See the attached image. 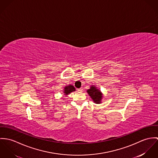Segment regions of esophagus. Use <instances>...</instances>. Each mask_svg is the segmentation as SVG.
Masks as SVG:
<instances>
[{"label":"esophagus","instance_id":"1","mask_svg":"<svg viewBox=\"0 0 158 158\" xmlns=\"http://www.w3.org/2000/svg\"><path fill=\"white\" fill-rule=\"evenodd\" d=\"M82 90H83L82 88H80L77 89V91H79V92H82Z\"/></svg>","mask_w":158,"mask_h":158}]
</instances>
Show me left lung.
<instances>
[{"instance_id":"8db88e82","label":"left lung","mask_w":158,"mask_h":158,"mask_svg":"<svg viewBox=\"0 0 158 158\" xmlns=\"http://www.w3.org/2000/svg\"><path fill=\"white\" fill-rule=\"evenodd\" d=\"M88 94L93 99V102L96 104H101V100L103 98L101 91L96 87L94 85H92L90 88L87 90Z\"/></svg>"}]
</instances>
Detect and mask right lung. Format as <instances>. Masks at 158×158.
Returning <instances> with one entry per match:
<instances>
[{"label": "right lung", "mask_w": 158, "mask_h": 158, "mask_svg": "<svg viewBox=\"0 0 158 158\" xmlns=\"http://www.w3.org/2000/svg\"><path fill=\"white\" fill-rule=\"evenodd\" d=\"M76 91L75 88L74 87L73 85H69V86H65L64 89V93L65 95H68L70 93Z\"/></svg>", "instance_id": "1"}]
</instances>
